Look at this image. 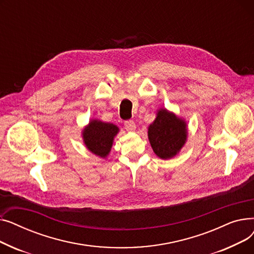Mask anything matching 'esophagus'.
<instances>
[{"mask_svg":"<svg viewBox=\"0 0 254 254\" xmlns=\"http://www.w3.org/2000/svg\"><path fill=\"white\" fill-rule=\"evenodd\" d=\"M125 128L127 131H134L136 129V124L132 120H127L125 123Z\"/></svg>","mask_w":254,"mask_h":254,"instance_id":"obj_1","label":"esophagus"}]
</instances>
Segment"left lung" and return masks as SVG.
Wrapping results in <instances>:
<instances>
[{
  "label": "left lung",
  "instance_id": "left-lung-1",
  "mask_svg": "<svg viewBox=\"0 0 254 254\" xmlns=\"http://www.w3.org/2000/svg\"><path fill=\"white\" fill-rule=\"evenodd\" d=\"M148 139L159 158H172L179 153L188 139V126L176 114L159 109L155 120L148 127Z\"/></svg>",
  "mask_w": 254,
  "mask_h": 254
}]
</instances>
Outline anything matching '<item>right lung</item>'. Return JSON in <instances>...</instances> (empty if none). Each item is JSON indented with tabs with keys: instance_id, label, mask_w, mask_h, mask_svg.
Returning <instances> with one entry per match:
<instances>
[{
	"instance_id": "right-lung-1",
	"label": "right lung",
	"mask_w": 254,
	"mask_h": 254,
	"mask_svg": "<svg viewBox=\"0 0 254 254\" xmlns=\"http://www.w3.org/2000/svg\"><path fill=\"white\" fill-rule=\"evenodd\" d=\"M118 131V127L113 124L91 119L82 130V138L86 148L90 152L105 158L109 154L114 137Z\"/></svg>"
}]
</instances>
